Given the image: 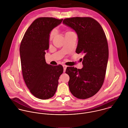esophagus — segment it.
I'll return each instance as SVG.
<instances>
[{"mask_svg": "<svg viewBox=\"0 0 128 128\" xmlns=\"http://www.w3.org/2000/svg\"><path fill=\"white\" fill-rule=\"evenodd\" d=\"M63 68H64V72H65V71H66V68H67V66H66V65H63Z\"/></svg>", "mask_w": 128, "mask_h": 128, "instance_id": "34e87169", "label": "esophagus"}]
</instances>
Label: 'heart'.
I'll return each instance as SVG.
<instances>
[{"label":"heart","instance_id":"obj_1","mask_svg":"<svg viewBox=\"0 0 128 128\" xmlns=\"http://www.w3.org/2000/svg\"><path fill=\"white\" fill-rule=\"evenodd\" d=\"M73 32H73L72 31H68L67 32H66V34H71V33H73ZM56 30H52L51 32H50V35H49V40H52V39L54 38V37L55 36V34H56Z\"/></svg>","mask_w":128,"mask_h":128}]
</instances>
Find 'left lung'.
Here are the masks:
<instances>
[{
	"instance_id": "left-lung-1",
	"label": "left lung",
	"mask_w": 128,
	"mask_h": 128,
	"mask_svg": "<svg viewBox=\"0 0 128 128\" xmlns=\"http://www.w3.org/2000/svg\"><path fill=\"white\" fill-rule=\"evenodd\" d=\"M63 23L76 32L78 44L76 52L84 54L81 69L68 67L65 73L69 77V90L79 99L95 95L104 82L109 51L107 38L100 24L90 17H72Z\"/></svg>"
}]
</instances>
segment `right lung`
I'll list each match as a JSON object with an SVG mask.
<instances>
[{"instance_id": "1", "label": "right lung", "mask_w": 128, "mask_h": 128, "mask_svg": "<svg viewBox=\"0 0 128 128\" xmlns=\"http://www.w3.org/2000/svg\"><path fill=\"white\" fill-rule=\"evenodd\" d=\"M63 19L40 17L28 27L21 41L20 54L23 78L31 94L40 100H48L55 94L62 65L46 63V51L49 48V35Z\"/></svg>"}]
</instances>
